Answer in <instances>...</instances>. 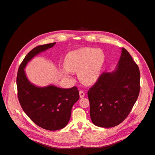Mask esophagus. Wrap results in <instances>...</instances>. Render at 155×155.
<instances>
[{"label": "esophagus", "instance_id": "34e87169", "mask_svg": "<svg viewBox=\"0 0 155 155\" xmlns=\"http://www.w3.org/2000/svg\"><path fill=\"white\" fill-rule=\"evenodd\" d=\"M84 95H85V94L83 91H79L80 98H83L84 97Z\"/></svg>", "mask_w": 155, "mask_h": 155}]
</instances>
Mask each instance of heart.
<instances>
[{"label":"heart","instance_id":"obj_1","mask_svg":"<svg viewBox=\"0 0 155 155\" xmlns=\"http://www.w3.org/2000/svg\"><path fill=\"white\" fill-rule=\"evenodd\" d=\"M104 61L105 54L101 49H79L66 55L62 73L65 77H69V72H77L80 81L84 84H91L98 79Z\"/></svg>","mask_w":155,"mask_h":155}]
</instances>
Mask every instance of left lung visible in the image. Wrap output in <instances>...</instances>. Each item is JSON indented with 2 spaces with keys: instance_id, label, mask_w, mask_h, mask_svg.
Listing matches in <instances>:
<instances>
[{
  "instance_id": "obj_1",
  "label": "left lung",
  "mask_w": 155,
  "mask_h": 155,
  "mask_svg": "<svg viewBox=\"0 0 155 155\" xmlns=\"http://www.w3.org/2000/svg\"><path fill=\"white\" fill-rule=\"evenodd\" d=\"M140 91V71L125 48L116 69L103 72L88 91L91 120L97 127H113L124 121Z\"/></svg>"
}]
</instances>
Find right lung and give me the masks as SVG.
<instances>
[{"label":"right lung","instance_id":"add662e5","mask_svg":"<svg viewBox=\"0 0 155 155\" xmlns=\"http://www.w3.org/2000/svg\"><path fill=\"white\" fill-rule=\"evenodd\" d=\"M55 44L40 45L32 49L20 64L16 78L18 100L24 112L37 125L51 131L67 125L73 105L79 98V91L76 86L64 89L54 85L45 87L35 86L29 81L24 69L35 55Z\"/></svg>","mask_w":155,"mask_h":155}]
</instances>
